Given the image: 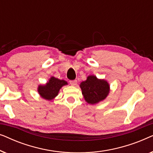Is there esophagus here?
Instances as JSON below:
<instances>
[{
	"label": "esophagus",
	"mask_w": 153,
	"mask_h": 153,
	"mask_svg": "<svg viewBox=\"0 0 153 153\" xmlns=\"http://www.w3.org/2000/svg\"><path fill=\"white\" fill-rule=\"evenodd\" d=\"M70 85H72V86H75L77 84V81L76 80H73V81H70Z\"/></svg>",
	"instance_id": "34e87169"
}]
</instances>
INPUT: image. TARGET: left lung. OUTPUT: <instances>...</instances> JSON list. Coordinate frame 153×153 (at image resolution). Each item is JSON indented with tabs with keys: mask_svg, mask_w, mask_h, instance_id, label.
I'll return each mask as SVG.
<instances>
[{
	"mask_svg": "<svg viewBox=\"0 0 153 153\" xmlns=\"http://www.w3.org/2000/svg\"><path fill=\"white\" fill-rule=\"evenodd\" d=\"M80 88L84 100L90 104L103 101L110 92V85L107 81L98 79L95 75H89L86 80L80 83Z\"/></svg>",
	"mask_w": 153,
	"mask_h": 153,
	"instance_id": "obj_1",
	"label": "left lung"
}]
</instances>
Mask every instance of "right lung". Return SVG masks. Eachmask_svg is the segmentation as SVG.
Returning a JSON list of instances; mask_svg holds the SVG:
<instances>
[{"label": "right lung", "instance_id": "obj_1", "mask_svg": "<svg viewBox=\"0 0 153 153\" xmlns=\"http://www.w3.org/2000/svg\"><path fill=\"white\" fill-rule=\"evenodd\" d=\"M68 84L66 81L60 80L56 77L51 76L46 84L38 85L37 92L43 99L51 101L58 95L60 88Z\"/></svg>", "mask_w": 153, "mask_h": 153}]
</instances>
